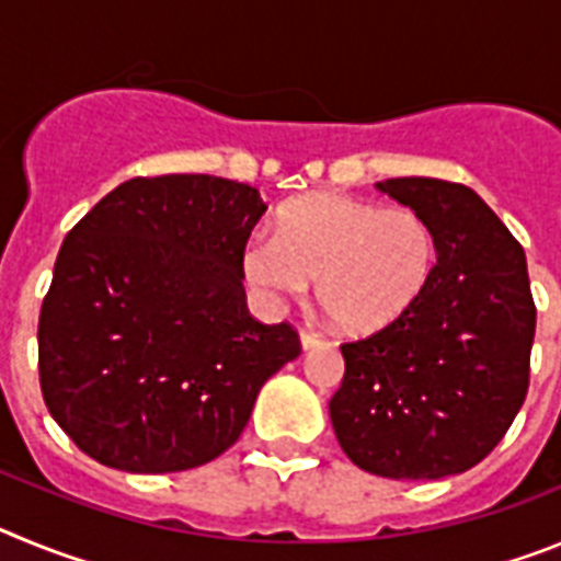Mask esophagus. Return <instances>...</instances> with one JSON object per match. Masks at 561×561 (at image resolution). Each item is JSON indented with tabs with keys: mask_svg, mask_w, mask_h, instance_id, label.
<instances>
[{
	"mask_svg": "<svg viewBox=\"0 0 561 561\" xmlns=\"http://www.w3.org/2000/svg\"><path fill=\"white\" fill-rule=\"evenodd\" d=\"M300 345H304L306 351L320 348V345H325V340L320 334H314V331H304V334H300Z\"/></svg>",
	"mask_w": 561,
	"mask_h": 561,
	"instance_id": "esophagus-1",
	"label": "esophagus"
}]
</instances>
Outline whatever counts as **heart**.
Returning <instances> with one entry per match:
<instances>
[{"label":"heart","mask_w":561,"mask_h":561,"mask_svg":"<svg viewBox=\"0 0 561 561\" xmlns=\"http://www.w3.org/2000/svg\"><path fill=\"white\" fill-rule=\"evenodd\" d=\"M435 257L433 227L413 207L311 193L280 210L275 232L252 238L244 272L261 289L291 297L317 280V300L331 323L362 334L413 309Z\"/></svg>","instance_id":"b5f03b06"}]
</instances>
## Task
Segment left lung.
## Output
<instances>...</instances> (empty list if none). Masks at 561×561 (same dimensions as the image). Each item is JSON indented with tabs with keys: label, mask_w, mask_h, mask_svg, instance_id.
Instances as JSON below:
<instances>
[{
	"label": "left lung",
	"mask_w": 561,
	"mask_h": 561,
	"mask_svg": "<svg viewBox=\"0 0 561 561\" xmlns=\"http://www.w3.org/2000/svg\"><path fill=\"white\" fill-rule=\"evenodd\" d=\"M376 187L430 221L438 261L413 309L340 345L331 424L365 472L438 480L480 463L512 427L537 306L523 247L472 187L427 176Z\"/></svg>",
	"instance_id": "8db88e82"
}]
</instances>
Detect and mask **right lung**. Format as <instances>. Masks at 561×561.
I'll list each match as a JSON object with an SVG mask.
<instances>
[{
	"instance_id": "1",
	"label": "right lung",
	"mask_w": 561,
	"mask_h": 561,
	"mask_svg": "<svg viewBox=\"0 0 561 561\" xmlns=\"http://www.w3.org/2000/svg\"><path fill=\"white\" fill-rule=\"evenodd\" d=\"M264 199L207 173L137 176L64 238L38 314L49 415L98 463L193 469L244 433L257 390L300 354L247 311L244 250Z\"/></svg>"
}]
</instances>
